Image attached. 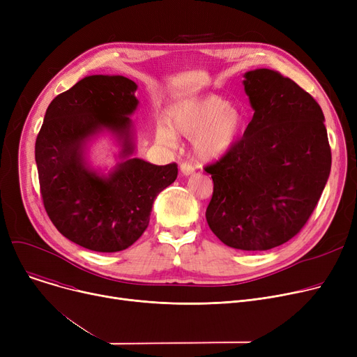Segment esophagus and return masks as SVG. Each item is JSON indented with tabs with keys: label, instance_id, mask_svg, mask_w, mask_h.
I'll return each mask as SVG.
<instances>
[{
	"label": "esophagus",
	"instance_id": "obj_1",
	"mask_svg": "<svg viewBox=\"0 0 357 357\" xmlns=\"http://www.w3.org/2000/svg\"><path fill=\"white\" fill-rule=\"evenodd\" d=\"M194 172H195V169H194V166H192V165H190V163H186V162L181 163V174H182L183 176H188V175H192Z\"/></svg>",
	"mask_w": 357,
	"mask_h": 357
}]
</instances>
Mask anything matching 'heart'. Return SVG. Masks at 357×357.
<instances>
[{"mask_svg": "<svg viewBox=\"0 0 357 357\" xmlns=\"http://www.w3.org/2000/svg\"><path fill=\"white\" fill-rule=\"evenodd\" d=\"M245 114L238 105L220 96L182 102L169 111L167 122L156 126V139L174 146L175 133L192 137L194 155L199 162L210 163L226 156L245 128Z\"/></svg>", "mask_w": 357, "mask_h": 357, "instance_id": "heart-1", "label": "heart"}]
</instances>
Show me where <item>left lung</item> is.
Wrapping results in <instances>:
<instances>
[{
    "label": "left lung",
    "mask_w": 357,
    "mask_h": 357,
    "mask_svg": "<svg viewBox=\"0 0 357 357\" xmlns=\"http://www.w3.org/2000/svg\"><path fill=\"white\" fill-rule=\"evenodd\" d=\"M255 109L230 152L205 166L214 182L207 207L211 231L233 249L284 245L305 226L331 169L321 107L278 70L245 73Z\"/></svg>",
    "instance_id": "1"
}]
</instances>
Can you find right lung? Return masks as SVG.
Masks as SVG:
<instances>
[{"mask_svg":"<svg viewBox=\"0 0 357 357\" xmlns=\"http://www.w3.org/2000/svg\"><path fill=\"white\" fill-rule=\"evenodd\" d=\"M136 82L92 75L59 93L36 139V163L45 210L77 245L101 253L130 248L149 226L153 201L178 176V165H152L135 152L128 116L139 105ZM121 142L122 160L107 176L86 163L87 142L101 130Z\"/></svg>","mask_w":357,"mask_h":357,"instance_id":"add662e5","label":"right lung"}]
</instances>
